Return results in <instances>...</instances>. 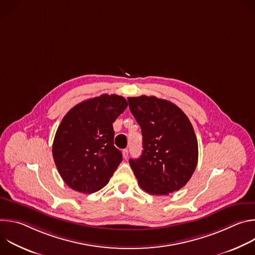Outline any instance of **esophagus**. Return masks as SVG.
<instances>
[{
  "mask_svg": "<svg viewBox=\"0 0 255 255\" xmlns=\"http://www.w3.org/2000/svg\"><path fill=\"white\" fill-rule=\"evenodd\" d=\"M122 154H123V157H124L125 159H127V158H128V154H129L128 149H124V150L122 151Z\"/></svg>",
  "mask_w": 255,
  "mask_h": 255,
  "instance_id": "obj_1",
  "label": "esophagus"
}]
</instances>
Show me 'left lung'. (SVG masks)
<instances>
[{"label": "left lung", "mask_w": 255, "mask_h": 255, "mask_svg": "<svg viewBox=\"0 0 255 255\" xmlns=\"http://www.w3.org/2000/svg\"><path fill=\"white\" fill-rule=\"evenodd\" d=\"M129 108L142 132V154L129 159L142 190L168 195L186 186L198 163L194 128L180 109L156 97H130Z\"/></svg>", "instance_id": "8db88e82"}]
</instances>
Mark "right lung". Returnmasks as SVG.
Returning <instances> with one entry per match:
<instances>
[{
  "label": "right lung",
  "instance_id": "obj_1",
  "mask_svg": "<svg viewBox=\"0 0 255 255\" xmlns=\"http://www.w3.org/2000/svg\"><path fill=\"white\" fill-rule=\"evenodd\" d=\"M118 95L84 101L66 113L52 145L57 170L72 190L92 194L104 188L122 161L114 146L113 123L127 108Z\"/></svg>",
  "mask_w": 255,
  "mask_h": 255
}]
</instances>
